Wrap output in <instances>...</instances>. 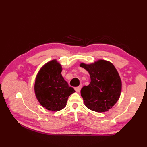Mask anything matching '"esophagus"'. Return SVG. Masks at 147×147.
<instances>
[{
	"label": "esophagus",
	"instance_id": "34e87169",
	"mask_svg": "<svg viewBox=\"0 0 147 147\" xmlns=\"http://www.w3.org/2000/svg\"><path fill=\"white\" fill-rule=\"evenodd\" d=\"M81 89H82V86H78V87H77V88H75V90L77 92H80Z\"/></svg>",
	"mask_w": 147,
	"mask_h": 147
}]
</instances>
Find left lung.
<instances>
[{"label": "left lung", "instance_id": "1", "mask_svg": "<svg viewBox=\"0 0 147 147\" xmlns=\"http://www.w3.org/2000/svg\"><path fill=\"white\" fill-rule=\"evenodd\" d=\"M80 66L87 70L91 82L81 90L87 108L96 112H105L117 103L121 95L122 83L117 70L108 61L99 59Z\"/></svg>", "mask_w": 147, "mask_h": 147}]
</instances>
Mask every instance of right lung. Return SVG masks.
I'll list each match as a JSON object with an SVG mask.
<instances>
[{"instance_id": "obj_1", "label": "right lung", "mask_w": 147, "mask_h": 147, "mask_svg": "<svg viewBox=\"0 0 147 147\" xmlns=\"http://www.w3.org/2000/svg\"><path fill=\"white\" fill-rule=\"evenodd\" d=\"M62 66L56 59L44 64L35 77L34 92L43 107L57 112L66 106L68 97L75 92L61 75Z\"/></svg>"}]
</instances>
